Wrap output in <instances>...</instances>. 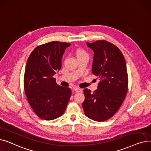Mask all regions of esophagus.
Listing matches in <instances>:
<instances>
[{
	"label": "esophagus",
	"mask_w": 151,
	"mask_h": 151,
	"mask_svg": "<svg viewBox=\"0 0 151 151\" xmlns=\"http://www.w3.org/2000/svg\"><path fill=\"white\" fill-rule=\"evenodd\" d=\"M73 90H74V91H75L76 92H78V93H79V92H82V89H81V88H77V87H74V88H73Z\"/></svg>",
	"instance_id": "esophagus-1"
}]
</instances>
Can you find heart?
I'll return each instance as SVG.
<instances>
[{
	"label": "heart",
	"instance_id": "1",
	"mask_svg": "<svg viewBox=\"0 0 151 151\" xmlns=\"http://www.w3.org/2000/svg\"><path fill=\"white\" fill-rule=\"evenodd\" d=\"M76 55L77 58L88 55L87 53L84 50L81 49H78L76 50Z\"/></svg>",
	"mask_w": 151,
	"mask_h": 151
}]
</instances>
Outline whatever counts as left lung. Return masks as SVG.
Masks as SVG:
<instances>
[{
	"mask_svg": "<svg viewBox=\"0 0 151 151\" xmlns=\"http://www.w3.org/2000/svg\"><path fill=\"white\" fill-rule=\"evenodd\" d=\"M86 44L94 52L92 73L101 81L93 93L84 89L82 106L88 118L102 122L117 112L125 99L128 90L126 63L119 48L110 42L101 40Z\"/></svg>",
	"mask_w": 151,
	"mask_h": 151,
	"instance_id": "8db88e82",
	"label": "left lung"
}]
</instances>
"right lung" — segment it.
<instances>
[{
    "label": "right lung",
    "mask_w": 151,
    "mask_h": 151,
    "mask_svg": "<svg viewBox=\"0 0 151 151\" xmlns=\"http://www.w3.org/2000/svg\"><path fill=\"white\" fill-rule=\"evenodd\" d=\"M70 44L52 41L35 48L30 54L24 78L25 95L38 116L55 119L63 114L71 90L57 85L53 77L61 68V59Z\"/></svg>",
    "instance_id": "obj_1"
}]
</instances>
